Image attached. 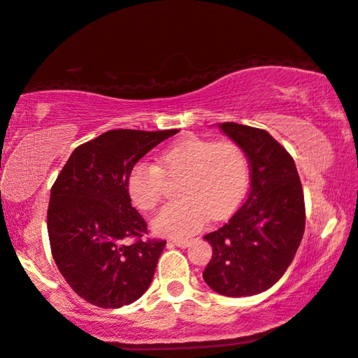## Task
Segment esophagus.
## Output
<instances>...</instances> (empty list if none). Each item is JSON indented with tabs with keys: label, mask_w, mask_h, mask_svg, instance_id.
<instances>
[{
	"label": "esophagus",
	"mask_w": 358,
	"mask_h": 358,
	"mask_svg": "<svg viewBox=\"0 0 358 358\" xmlns=\"http://www.w3.org/2000/svg\"><path fill=\"white\" fill-rule=\"evenodd\" d=\"M172 245L180 247V248H186L191 245V241H172Z\"/></svg>",
	"instance_id": "1"
}]
</instances>
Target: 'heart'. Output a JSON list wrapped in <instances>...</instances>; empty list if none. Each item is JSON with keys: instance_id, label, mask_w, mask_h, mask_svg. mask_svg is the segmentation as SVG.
Masks as SVG:
<instances>
[{"instance_id": "heart-1", "label": "heart", "mask_w": 358, "mask_h": 358, "mask_svg": "<svg viewBox=\"0 0 358 358\" xmlns=\"http://www.w3.org/2000/svg\"><path fill=\"white\" fill-rule=\"evenodd\" d=\"M164 178H180L177 196L181 199L156 215L152 231L170 239H185L210 217L221 220L239 207L248 186V161L234 141L188 135L167 146L155 166L140 162L129 172L127 194L140 212L157 207Z\"/></svg>"}]
</instances>
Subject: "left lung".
<instances>
[{"label": "left lung", "mask_w": 358, "mask_h": 358, "mask_svg": "<svg viewBox=\"0 0 358 358\" xmlns=\"http://www.w3.org/2000/svg\"><path fill=\"white\" fill-rule=\"evenodd\" d=\"M250 162V192L220 229L203 237L213 248L203 280L224 296L269 290L294 258L306 224L303 186L287 150L266 130L217 124Z\"/></svg>", "instance_id": "1"}]
</instances>
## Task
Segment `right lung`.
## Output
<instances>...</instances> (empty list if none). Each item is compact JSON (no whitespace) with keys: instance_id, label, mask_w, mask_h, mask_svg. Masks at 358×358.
Segmentation results:
<instances>
[{"instance_id":"obj_1","label":"right lung","mask_w":358,"mask_h":358,"mask_svg":"<svg viewBox=\"0 0 358 358\" xmlns=\"http://www.w3.org/2000/svg\"><path fill=\"white\" fill-rule=\"evenodd\" d=\"M178 130L117 129L71 152L50 189L48 232L60 274L87 303L117 309L141 298L166 241H140L146 223L127 177L146 152ZM137 236L139 241L127 243Z\"/></svg>"}]
</instances>
